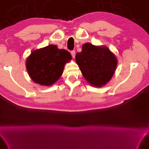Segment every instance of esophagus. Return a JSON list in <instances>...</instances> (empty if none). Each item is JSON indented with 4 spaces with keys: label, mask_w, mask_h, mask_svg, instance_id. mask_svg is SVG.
Instances as JSON below:
<instances>
[{
    "label": "esophagus",
    "mask_w": 149,
    "mask_h": 149,
    "mask_svg": "<svg viewBox=\"0 0 149 149\" xmlns=\"http://www.w3.org/2000/svg\"><path fill=\"white\" fill-rule=\"evenodd\" d=\"M71 54H72V58H75V51L74 50V51H72V52H71Z\"/></svg>",
    "instance_id": "esophagus-1"
}]
</instances>
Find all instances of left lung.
Returning a JSON list of instances; mask_svg holds the SVG:
<instances>
[{"instance_id":"1","label":"left lung","mask_w":149,"mask_h":149,"mask_svg":"<svg viewBox=\"0 0 149 149\" xmlns=\"http://www.w3.org/2000/svg\"><path fill=\"white\" fill-rule=\"evenodd\" d=\"M75 61L81 74L91 86L101 87L112 78L118 60L114 54L105 46L83 45L81 52L75 55Z\"/></svg>"}]
</instances>
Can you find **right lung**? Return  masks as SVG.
I'll return each instance as SVG.
<instances>
[{
  "label": "right lung",
  "mask_w": 149,
  "mask_h": 149,
  "mask_svg": "<svg viewBox=\"0 0 149 149\" xmlns=\"http://www.w3.org/2000/svg\"><path fill=\"white\" fill-rule=\"evenodd\" d=\"M72 57L69 52L56 45L32 51L26 60V68L31 79L41 86H49L62 76L66 63Z\"/></svg>",
  "instance_id": "obj_1"
}]
</instances>
